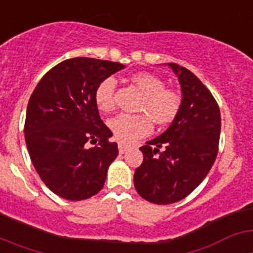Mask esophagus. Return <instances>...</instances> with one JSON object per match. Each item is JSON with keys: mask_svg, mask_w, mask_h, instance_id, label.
<instances>
[{"mask_svg": "<svg viewBox=\"0 0 253 253\" xmlns=\"http://www.w3.org/2000/svg\"><path fill=\"white\" fill-rule=\"evenodd\" d=\"M118 147H119V152L122 154L125 153V152L129 149V146H128V144H125V143H119V146H118Z\"/></svg>", "mask_w": 253, "mask_h": 253, "instance_id": "obj_1", "label": "esophagus"}]
</instances>
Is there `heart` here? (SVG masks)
I'll list each match as a JSON object with an SVG mask.
<instances>
[{"label": "heart", "instance_id": "b5f03b06", "mask_svg": "<svg viewBox=\"0 0 253 253\" xmlns=\"http://www.w3.org/2000/svg\"><path fill=\"white\" fill-rule=\"evenodd\" d=\"M131 82L143 93L138 111L144 114H120L109 120V128L114 137L122 143H131L144 137L152 130V120L157 125H167L178 115L182 99L178 91L165 87V81L149 72L131 76ZM116 81L114 77L104 78L93 93V101L101 113L115 109Z\"/></svg>", "mask_w": 253, "mask_h": 253}]
</instances>
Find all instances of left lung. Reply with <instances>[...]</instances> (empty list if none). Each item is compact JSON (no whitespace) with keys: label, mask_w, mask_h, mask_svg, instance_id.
I'll list each match as a JSON object with an SVG mask.
<instances>
[{"label":"left lung","mask_w":253,"mask_h":253,"mask_svg":"<svg viewBox=\"0 0 253 253\" xmlns=\"http://www.w3.org/2000/svg\"><path fill=\"white\" fill-rule=\"evenodd\" d=\"M167 66L180 82V113L165 133L140 147L143 163L134 173L137 193L163 205L186 198L207 177L218 153L222 124L218 104L202 81L185 67Z\"/></svg>","instance_id":"1"}]
</instances>
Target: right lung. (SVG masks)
<instances>
[{
	"label": "right lung",
	"mask_w": 253,
	"mask_h": 253,
	"mask_svg": "<svg viewBox=\"0 0 253 253\" xmlns=\"http://www.w3.org/2000/svg\"><path fill=\"white\" fill-rule=\"evenodd\" d=\"M124 64L72 58L46 72L26 109L25 142L44 184L67 200L96 195L119 151L93 101L96 87ZM87 142L95 146L88 148Z\"/></svg>",
	"instance_id": "obj_1"
}]
</instances>
